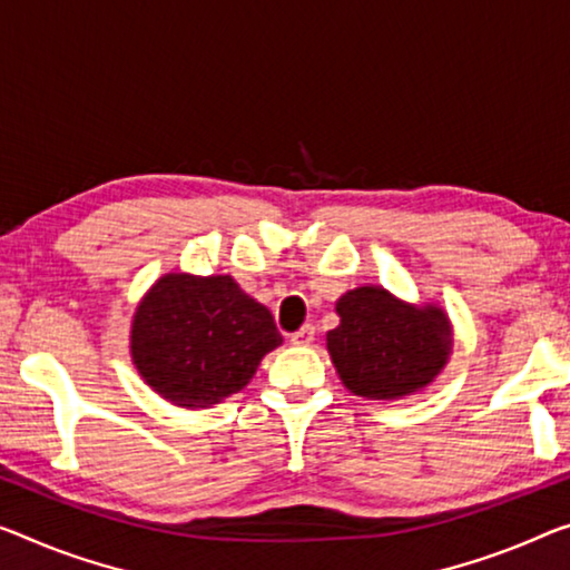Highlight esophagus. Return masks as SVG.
<instances>
[{
    "label": "esophagus",
    "mask_w": 570,
    "mask_h": 570,
    "mask_svg": "<svg viewBox=\"0 0 570 570\" xmlns=\"http://www.w3.org/2000/svg\"><path fill=\"white\" fill-rule=\"evenodd\" d=\"M313 338H315V326L313 323H305L303 328H297L295 334H291V341L295 346H308V344H313Z\"/></svg>",
    "instance_id": "esophagus-1"
}]
</instances>
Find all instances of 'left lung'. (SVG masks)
Listing matches in <instances>:
<instances>
[{"instance_id": "8db88e82", "label": "left lung", "mask_w": 570, "mask_h": 570, "mask_svg": "<svg viewBox=\"0 0 570 570\" xmlns=\"http://www.w3.org/2000/svg\"><path fill=\"white\" fill-rule=\"evenodd\" d=\"M328 354L341 382L358 397L395 400L423 390L443 370L453 334L441 308L397 301L382 287H356L336 303Z\"/></svg>"}]
</instances>
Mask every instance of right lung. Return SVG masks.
I'll return each instance as SVG.
<instances>
[{"mask_svg": "<svg viewBox=\"0 0 570 570\" xmlns=\"http://www.w3.org/2000/svg\"><path fill=\"white\" fill-rule=\"evenodd\" d=\"M279 344L273 313L229 275H165L132 323L139 374L180 407L216 405L247 387L262 356Z\"/></svg>", "mask_w": 570, "mask_h": 570, "instance_id": "add662e5", "label": "right lung"}]
</instances>
